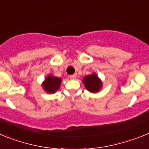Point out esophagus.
<instances>
[{
	"mask_svg": "<svg viewBox=\"0 0 149 149\" xmlns=\"http://www.w3.org/2000/svg\"><path fill=\"white\" fill-rule=\"evenodd\" d=\"M69 78L72 79V80H73V79H75L76 78V75H75V74H72V75H69Z\"/></svg>",
	"mask_w": 149,
	"mask_h": 149,
	"instance_id": "obj_1",
	"label": "esophagus"
}]
</instances>
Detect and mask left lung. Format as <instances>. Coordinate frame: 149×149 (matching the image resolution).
<instances>
[{"instance_id": "1", "label": "left lung", "mask_w": 149, "mask_h": 149, "mask_svg": "<svg viewBox=\"0 0 149 149\" xmlns=\"http://www.w3.org/2000/svg\"><path fill=\"white\" fill-rule=\"evenodd\" d=\"M82 81L86 89L92 93H98L102 86V82L95 73L85 76Z\"/></svg>"}]
</instances>
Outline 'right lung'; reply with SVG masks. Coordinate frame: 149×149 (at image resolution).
<instances>
[{"label":"right lung","instance_id":"obj_1","mask_svg":"<svg viewBox=\"0 0 149 149\" xmlns=\"http://www.w3.org/2000/svg\"><path fill=\"white\" fill-rule=\"evenodd\" d=\"M61 82V78L49 74L42 83V87L48 93H54L59 89Z\"/></svg>","mask_w":149,"mask_h":149}]
</instances>
